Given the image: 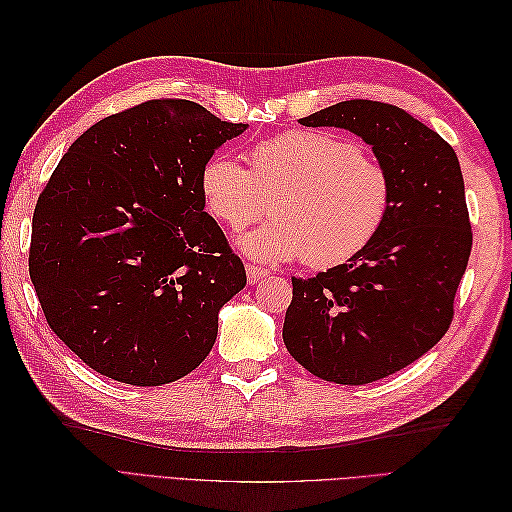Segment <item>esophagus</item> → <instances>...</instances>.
I'll list each match as a JSON object with an SVG mask.
<instances>
[{"instance_id":"obj_1","label":"esophagus","mask_w":512,"mask_h":512,"mask_svg":"<svg viewBox=\"0 0 512 512\" xmlns=\"http://www.w3.org/2000/svg\"><path fill=\"white\" fill-rule=\"evenodd\" d=\"M245 271H247V280H250V284H256V282H260V280H265V277L269 275L267 269L256 267V265H247Z\"/></svg>"}]
</instances>
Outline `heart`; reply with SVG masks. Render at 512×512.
<instances>
[{"mask_svg":"<svg viewBox=\"0 0 512 512\" xmlns=\"http://www.w3.org/2000/svg\"><path fill=\"white\" fill-rule=\"evenodd\" d=\"M247 160L250 168L213 153L198 183L207 211L230 230L250 226L269 207L273 220L241 239L254 258H301L309 269H331L365 252L389 220V168L342 134L290 130L254 143Z\"/></svg>","mask_w":512,"mask_h":512,"instance_id":"1","label":"heart"}]
</instances>
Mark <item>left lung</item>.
I'll use <instances>...</instances> for the list:
<instances>
[{"label": "left lung", "mask_w": 512, "mask_h": 512, "mask_svg": "<svg viewBox=\"0 0 512 512\" xmlns=\"http://www.w3.org/2000/svg\"><path fill=\"white\" fill-rule=\"evenodd\" d=\"M354 132L393 177V209L365 252L314 277H292L284 344L309 374L367 384L436 346L455 316L472 252L457 153L399 106L346 100L299 119Z\"/></svg>", "instance_id": "1"}]
</instances>
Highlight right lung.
I'll return each mask as SVG.
<instances>
[{
	"instance_id": "obj_1",
	"label": "right lung",
	"mask_w": 512,
	"mask_h": 512,
	"mask_svg": "<svg viewBox=\"0 0 512 512\" xmlns=\"http://www.w3.org/2000/svg\"><path fill=\"white\" fill-rule=\"evenodd\" d=\"M245 128L190 100H147L83 132L44 185L29 277L49 327L98 374L160 386L207 359L247 277L198 179Z\"/></svg>"
}]
</instances>
